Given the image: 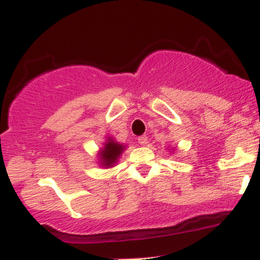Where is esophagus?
<instances>
[{"label":"esophagus","mask_w":260,"mask_h":260,"mask_svg":"<svg viewBox=\"0 0 260 260\" xmlns=\"http://www.w3.org/2000/svg\"><path fill=\"white\" fill-rule=\"evenodd\" d=\"M138 142H139V144H142V145H145L148 143V137L145 136H140V137H138Z\"/></svg>","instance_id":"obj_1"}]
</instances>
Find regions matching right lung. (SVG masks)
<instances>
[{
	"label": "right lung",
	"instance_id": "1",
	"mask_svg": "<svg viewBox=\"0 0 260 260\" xmlns=\"http://www.w3.org/2000/svg\"><path fill=\"white\" fill-rule=\"evenodd\" d=\"M122 151H123V147H122L121 144L109 139V142L106 143L105 147L103 149V153H101L103 157H101V159L104 160V164H105L106 166H111L116 162V160L118 159V156H120Z\"/></svg>",
	"mask_w": 260,
	"mask_h": 260
}]
</instances>
